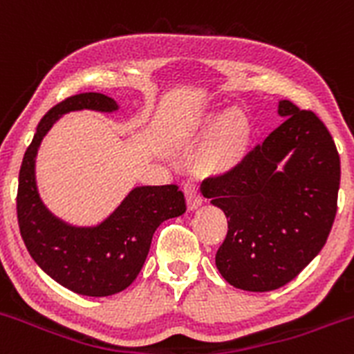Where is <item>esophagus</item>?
<instances>
[{
	"label": "esophagus",
	"mask_w": 354,
	"mask_h": 354,
	"mask_svg": "<svg viewBox=\"0 0 354 354\" xmlns=\"http://www.w3.org/2000/svg\"><path fill=\"white\" fill-rule=\"evenodd\" d=\"M184 194H185V201H187L189 209H196L203 203L201 192H199L198 185L192 184V182H187V184L184 185Z\"/></svg>",
	"instance_id": "obj_1"
}]
</instances>
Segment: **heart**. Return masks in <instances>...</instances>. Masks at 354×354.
Masks as SVG:
<instances>
[{
    "mask_svg": "<svg viewBox=\"0 0 354 354\" xmlns=\"http://www.w3.org/2000/svg\"><path fill=\"white\" fill-rule=\"evenodd\" d=\"M208 127H215L212 142L205 155V167L209 172H229L248 155L253 139V129L246 115L227 110L206 118Z\"/></svg>",
    "mask_w": 354,
    "mask_h": 354,
    "instance_id": "1",
    "label": "heart"
}]
</instances>
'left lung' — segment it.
I'll return each instance as SVG.
<instances>
[{
    "instance_id": "obj_1",
    "label": "left lung",
    "mask_w": 354,
    "mask_h": 354,
    "mask_svg": "<svg viewBox=\"0 0 354 354\" xmlns=\"http://www.w3.org/2000/svg\"><path fill=\"white\" fill-rule=\"evenodd\" d=\"M286 118L239 165L201 185L227 216L215 263L230 286L282 288L320 253L337 212L341 160L324 122L291 101Z\"/></svg>"
}]
</instances>
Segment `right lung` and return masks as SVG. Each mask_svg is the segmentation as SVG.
<instances>
[{
    "mask_svg": "<svg viewBox=\"0 0 354 354\" xmlns=\"http://www.w3.org/2000/svg\"><path fill=\"white\" fill-rule=\"evenodd\" d=\"M77 110L110 113L118 104L101 93H82L55 104L41 118L20 167L17 216L27 251L53 281L77 295L103 297L124 291L136 281L155 230L185 212V199L176 184L141 185L100 225L75 227L57 218L37 192L36 155L55 122Z\"/></svg>",
    "mask_w": 354,
    "mask_h": 354,
    "instance_id": "obj_1",
    "label": "right lung"
}]
</instances>
